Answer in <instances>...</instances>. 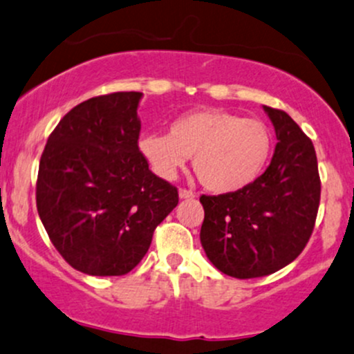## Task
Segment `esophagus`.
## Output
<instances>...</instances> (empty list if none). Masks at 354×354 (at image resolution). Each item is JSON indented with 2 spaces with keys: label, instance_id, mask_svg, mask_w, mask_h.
I'll return each instance as SVG.
<instances>
[{
  "label": "esophagus",
  "instance_id": "34e87169",
  "mask_svg": "<svg viewBox=\"0 0 354 354\" xmlns=\"http://www.w3.org/2000/svg\"><path fill=\"white\" fill-rule=\"evenodd\" d=\"M178 197H180V199H194V192L189 191V189H180V191H178Z\"/></svg>",
  "mask_w": 354,
  "mask_h": 354
}]
</instances>
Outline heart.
Masks as SVG:
<instances>
[{
  "instance_id": "1",
  "label": "heart",
  "mask_w": 354,
  "mask_h": 354,
  "mask_svg": "<svg viewBox=\"0 0 354 354\" xmlns=\"http://www.w3.org/2000/svg\"><path fill=\"white\" fill-rule=\"evenodd\" d=\"M272 133L257 118L224 109H201L172 121L169 135L145 133L140 153L160 178L172 180L192 157L194 172L209 191L239 192L250 187L267 167Z\"/></svg>"
}]
</instances>
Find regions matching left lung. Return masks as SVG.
<instances>
[{"label":"left lung","instance_id":"obj_1","mask_svg":"<svg viewBox=\"0 0 354 354\" xmlns=\"http://www.w3.org/2000/svg\"><path fill=\"white\" fill-rule=\"evenodd\" d=\"M277 135L268 169L239 192L201 196V245L219 272L257 279L287 267L313 234L319 199L313 142L290 116L263 106Z\"/></svg>","mask_w":354,"mask_h":354}]
</instances>
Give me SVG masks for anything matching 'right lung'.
<instances>
[{
  "label": "right lung",
  "instance_id": "add662e5",
  "mask_svg": "<svg viewBox=\"0 0 354 354\" xmlns=\"http://www.w3.org/2000/svg\"><path fill=\"white\" fill-rule=\"evenodd\" d=\"M142 93H113L72 108L48 136L37 211L57 252L87 275L131 272L155 227L178 203L140 153Z\"/></svg>",
  "mask_w": 354,
  "mask_h": 354
}]
</instances>
